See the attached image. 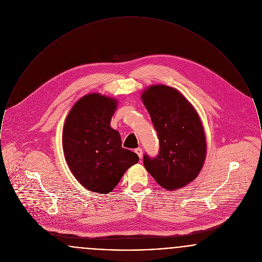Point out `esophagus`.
Masks as SVG:
<instances>
[{
	"label": "esophagus",
	"instance_id": "esophagus-1",
	"mask_svg": "<svg viewBox=\"0 0 262 262\" xmlns=\"http://www.w3.org/2000/svg\"><path fill=\"white\" fill-rule=\"evenodd\" d=\"M135 152L137 154L138 156H139V158L141 159L142 158V156H143V150L141 149V148H137V149H135Z\"/></svg>",
	"mask_w": 262,
	"mask_h": 262
}]
</instances>
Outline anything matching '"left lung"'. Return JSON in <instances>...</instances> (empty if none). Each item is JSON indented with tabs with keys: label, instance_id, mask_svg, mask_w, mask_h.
Wrapping results in <instances>:
<instances>
[{
	"label": "left lung",
	"instance_id": "left-lung-1",
	"mask_svg": "<svg viewBox=\"0 0 262 262\" xmlns=\"http://www.w3.org/2000/svg\"><path fill=\"white\" fill-rule=\"evenodd\" d=\"M160 141L156 158L144 155V165L167 190L184 187L199 174L206 158L203 125L192 104L178 90L150 85L142 94Z\"/></svg>",
	"mask_w": 262,
	"mask_h": 262
}]
</instances>
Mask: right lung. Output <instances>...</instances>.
I'll return each mask as SVG.
<instances>
[{"label": "right lung", "mask_w": 262, "mask_h": 262, "mask_svg": "<svg viewBox=\"0 0 262 262\" xmlns=\"http://www.w3.org/2000/svg\"><path fill=\"white\" fill-rule=\"evenodd\" d=\"M116 107L115 98L86 95L72 107L63 128V151L70 170L94 192H111L139 161L137 154L122 148L119 132L111 127Z\"/></svg>", "instance_id": "add662e5"}]
</instances>
